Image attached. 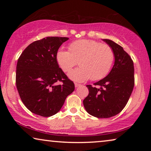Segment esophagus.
I'll use <instances>...</instances> for the list:
<instances>
[{
  "label": "esophagus",
  "mask_w": 151,
  "mask_h": 151,
  "mask_svg": "<svg viewBox=\"0 0 151 151\" xmlns=\"http://www.w3.org/2000/svg\"><path fill=\"white\" fill-rule=\"evenodd\" d=\"M81 86V84H78V83H75V86L76 87H78V86Z\"/></svg>",
  "instance_id": "1"
}]
</instances>
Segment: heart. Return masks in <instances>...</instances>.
Returning a JSON list of instances; mask_svg holds the SVG:
<instances>
[{"mask_svg":"<svg viewBox=\"0 0 151 151\" xmlns=\"http://www.w3.org/2000/svg\"><path fill=\"white\" fill-rule=\"evenodd\" d=\"M69 49H60L57 61L65 72H69L79 63L80 67L69 73L70 78L77 82L102 79L109 73L114 60L111 47L96 40L82 39L74 41L69 45Z\"/></svg>","mask_w":151,"mask_h":151,"instance_id":"heart-1","label":"heart"}]
</instances>
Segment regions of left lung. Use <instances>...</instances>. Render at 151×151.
Returning a JSON list of instances; mask_svg holds the SVG:
<instances>
[{"label":"left lung","instance_id":"8db88e82","mask_svg":"<svg viewBox=\"0 0 151 151\" xmlns=\"http://www.w3.org/2000/svg\"><path fill=\"white\" fill-rule=\"evenodd\" d=\"M103 40L113 49L114 65L108 76L94 83V86L86 85L89 92L83 104L87 113L93 116L109 118L120 113L127 105L133 91L135 78L131 56L113 41Z\"/></svg>","mask_w":151,"mask_h":151}]
</instances>
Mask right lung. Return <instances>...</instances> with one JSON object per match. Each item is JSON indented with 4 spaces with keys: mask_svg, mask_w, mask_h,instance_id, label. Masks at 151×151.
<instances>
[{
    "mask_svg": "<svg viewBox=\"0 0 151 151\" xmlns=\"http://www.w3.org/2000/svg\"><path fill=\"white\" fill-rule=\"evenodd\" d=\"M66 37H46L31 43L18 60L16 84L31 112L50 117L60 110L75 85L59 67L56 55Z\"/></svg>",
    "mask_w": 151,
    "mask_h": 151,
    "instance_id": "obj_1",
    "label": "right lung"
}]
</instances>
